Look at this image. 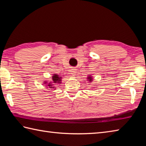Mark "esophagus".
Segmentation results:
<instances>
[{"mask_svg": "<svg viewBox=\"0 0 146 146\" xmlns=\"http://www.w3.org/2000/svg\"><path fill=\"white\" fill-rule=\"evenodd\" d=\"M70 72H71V75H73V76L76 75V69H75L74 68H72L70 70Z\"/></svg>", "mask_w": 146, "mask_h": 146, "instance_id": "esophagus-1", "label": "esophagus"}]
</instances>
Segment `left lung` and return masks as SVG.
<instances>
[{
  "label": "left lung",
  "mask_w": 146,
  "mask_h": 146,
  "mask_svg": "<svg viewBox=\"0 0 146 146\" xmlns=\"http://www.w3.org/2000/svg\"><path fill=\"white\" fill-rule=\"evenodd\" d=\"M87 78H88V81L90 82H92V77L90 76H90H88V77H87Z\"/></svg>",
  "instance_id": "obj_1"
}]
</instances>
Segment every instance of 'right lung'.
I'll list each match as a JSON object with an SVG mask.
<instances>
[{"mask_svg":"<svg viewBox=\"0 0 146 146\" xmlns=\"http://www.w3.org/2000/svg\"><path fill=\"white\" fill-rule=\"evenodd\" d=\"M61 79L62 76H60L57 74H54L53 76H52V82H50L49 83L45 82L44 84L47 85V86H48L49 88H56V87H54V85H56V84L58 85V83H61Z\"/></svg>","mask_w":146,"mask_h":146,"instance_id":"add662e5","label":"right lung"}]
</instances>
